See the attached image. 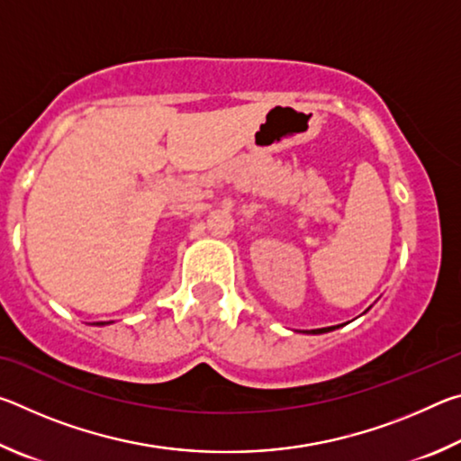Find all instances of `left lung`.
<instances>
[{"label": "left lung", "instance_id": "left-lung-1", "mask_svg": "<svg viewBox=\"0 0 461 461\" xmlns=\"http://www.w3.org/2000/svg\"><path fill=\"white\" fill-rule=\"evenodd\" d=\"M331 330H335V327H323V330H313L311 333H327V331H331Z\"/></svg>", "mask_w": 461, "mask_h": 461}]
</instances>
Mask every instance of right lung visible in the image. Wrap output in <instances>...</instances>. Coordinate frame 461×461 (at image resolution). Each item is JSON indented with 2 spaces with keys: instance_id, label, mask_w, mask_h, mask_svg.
I'll use <instances>...</instances> for the list:
<instances>
[{
  "instance_id": "obj_1",
  "label": "right lung",
  "mask_w": 461,
  "mask_h": 461,
  "mask_svg": "<svg viewBox=\"0 0 461 461\" xmlns=\"http://www.w3.org/2000/svg\"><path fill=\"white\" fill-rule=\"evenodd\" d=\"M97 325H104V323H97Z\"/></svg>"
}]
</instances>
